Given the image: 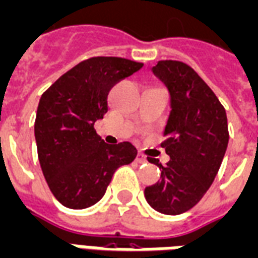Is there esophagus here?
Returning <instances> with one entry per match:
<instances>
[{
  "mask_svg": "<svg viewBox=\"0 0 258 258\" xmlns=\"http://www.w3.org/2000/svg\"><path fill=\"white\" fill-rule=\"evenodd\" d=\"M136 160L139 162V163H145V162H147V158H145L143 154H139V155H137Z\"/></svg>",
  "mask_w": 258,
  "mask_h": 258,
  "instance_id": "esophagus-1",
  "label": "esophagus"
}]
</instances>
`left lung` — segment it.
Returning a JSON list of instances; mask_svg holds the SVG:
<instances>
[{"instance_id":"obj_1","label":"left lung","mask_w":258,"mask_h":258,"mask_svg":"<svg viewBox=\"0 0 258 258\" xmlns=\"http://www.w3.org/2000/svg\"><path fill=\"white\" fill-rule=\"evenodd\" d=\"M152 72L171 96V113L162 147L170 156L159 166L162 175L147 186L145 199L154 210L179 215L193 208L218 174L228 144L227 115L223 104L197 72L181 61H159Z\"/></svg>"}]
</instances>
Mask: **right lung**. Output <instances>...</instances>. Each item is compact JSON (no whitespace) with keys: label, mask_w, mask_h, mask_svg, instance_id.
<instances>
[{"label":"right lung","mask_w":258,"mask_h":258,"mask_svg":"<svg viewBox=\"0 0 258 258\" xmlns=\"http://www.w3.org/2000/svg\"><path fill=\"white\" fill-rule=\"evenodd\" d=\"M143 65L121 57L88 58L42 95L35 119L38 158L50 190L68 208L96 204L115 170L136 158L131 143L106 144L94 125L107 113L111 88Z\"/></svg>","instance_id":"1"}]
</instances>
